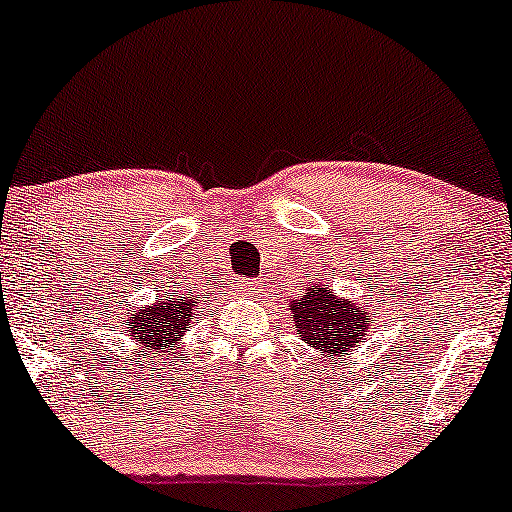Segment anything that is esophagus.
I'll list each match as a JSON object with an SVG mask.
<instances>
[{
  "mask_svg": "<svg viewBox=\"0 0 512 512\" xmlns=\"http://www.w3.org/2000/svg\"><path fill=\"white\" fill-rule=\"evenodd\" d=\"M244 289H247V286H244Z\"/></svg>",
  "mask_w": 512,
  "mask_h": 512,
  "instance_id": "esophagus-1",
  "label": "esophagus"
}]
</instances>
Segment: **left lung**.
Listing matches in <instances>:
<instances>
[{"label":"left lung","mask_w":512,"mask_h":512,"mask_svg":"<svg viewBox=\"0 0 512 512\" xmlns=\"http://www.w3.org/2000/svg\"><path fill=\"white\" fill-rule=\"evenodd\" d=\"M293 324L307 345L319 352L342 354L354 349L368 326V305L335 298L333 291L314 282L300 300H293Z\"/></svg>","instance_id":"left-lung-1"}]
</instances>
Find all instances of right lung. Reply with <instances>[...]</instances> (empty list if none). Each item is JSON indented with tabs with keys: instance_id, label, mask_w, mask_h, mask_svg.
Wrapping results in <instances>:
<instances>
[{
	"instance_id": "add662e5",
	"label": "right lung",
	"mask_w": 512,
	"mask_h": 512,
	"mask_svg": "<svg viewBox=\"0 0 512 512\" xmlns=\"http://www.w3.org/2000/svg\"><path fill=\"white\" fill-rule=\"evenodd\" d=\"M195 300L188 293H179L177 298L160 296L156 305L146 307V310L132 314L128 326L132 328L137 342L151 347H165L177 338L184 335V331L191 326L193 310H198V305H193Z\"/></svg>"
}]
</instances>
